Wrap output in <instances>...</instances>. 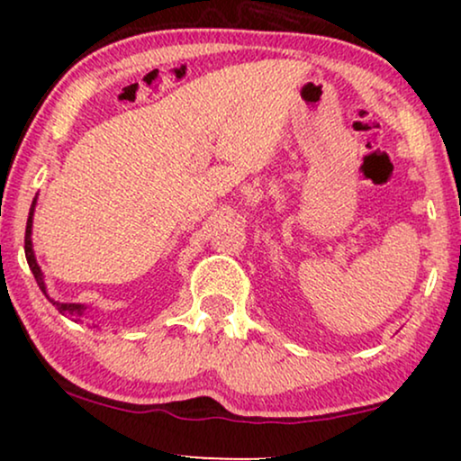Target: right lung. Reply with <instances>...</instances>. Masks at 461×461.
Returning <instances> with one entry per match:
<instances>
[{
    "mask_svg": "<svg viewBox=\"0 0 461 461\" xmlns=\"http://www.w3.org/2000/svg\"><path fill=\"white\" fill-rule=\"evenodd\" d=\"M33 207H35V201L33 205H31V212H29V220H27V230H24V256H27V262H29V268L31 273H33L37 285H40V289L43 294H46V285H43V276H41V270L40 267H37L35 262V256H33V245H31V226H33ZM52 304L59 308L60 314H68L71 317V321H79L81 314H84L86 308L81 304H62V302H54L50 300Z\"/></svg>",
    "mask_w": 461,
    "mask_h": 461,
    "instance_id": "add662e5",
    "label": "right lung"
}]
</instances>
